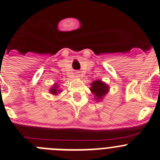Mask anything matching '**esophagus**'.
<instances>
[{
	"label": "esophagus",
	"mask_w": 160,
	"mask_h": 160,
	"mask_svg": "<svg viewBox=\"0 0 160 160\" xmlns=\"http://www.w3.org/2000/svg\"><path fill=\"white\" fill-rule=\"evenodd\" d=\"M74 74H75V76L77 78L80 77V76H79V72H78V71H75V73H74Z\"/></svg>",
	"instance_id": "esophagus-1"
}]
</instances>
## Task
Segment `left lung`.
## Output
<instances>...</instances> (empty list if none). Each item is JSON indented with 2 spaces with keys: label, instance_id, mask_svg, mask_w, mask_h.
Instances as JSON below:
<instances>
[{
  "label": "left lung",
  "instance_id": "left-lung-1",
  "mask_svg": "<svg viewBox=\"0 0 160 160\" xmlns=\"http://www.w3.org/2000/svg\"><path fill=\"white\" fill-rule=\"evenodd\" d=\"M109 87L102 80H96L91 83L90 90L94 94L98 102H100L105 94L109 92Z\"/></svg>",
  "mask_w": 160,
  "mask_h": 160
}]
</instances>
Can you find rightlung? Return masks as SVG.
<instances>
[{
	"instance_id": "right-lung-1",
	"label": "right lung",
	"mask_w": 160,
	"mask_h": 160,
	"mask_svg": "<svg viewBox=\"0 0 160 160\" xmlns=\"http://www.w3.org/2000/svg\"><path fill=\"white\" fill-rule=\"evenodd\" d=\"M58 86H57L56 84H55L53 86V87L51 88V90H50V93H51V94H55V95L58 94V93H60V91H61V90H58Z\"/></svg>"
}]
</instances>
